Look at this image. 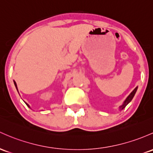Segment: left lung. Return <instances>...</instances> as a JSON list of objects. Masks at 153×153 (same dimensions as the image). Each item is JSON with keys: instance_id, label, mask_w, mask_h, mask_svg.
I'll return each mask as SVG.
<instances>
[{"instance_id": "1", "label": "left lung", "mask_w": 153, "mask_h": 153, "mask_svg": "<svg viewBox=\"0 0 153 153\" xmlns=\"http://www.w3.org/2000/svg\"><path fill=\"white\" fill-rule=\"evenodd\" d=\"M137 87H136V88H134V90L133 91H132L131 93L130 94L128 95V97H127L126 100L125 101H124V102H123V105H122L120 107V110H123V108H125L126 106V105H128V104L129 103V102H130L131 101L132 99H133V97H134V95H135L136 92H137Z\"/></svg>"}]
</instances>
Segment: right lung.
<instances>
[{"label":"right lung","mask_w":153,"mask_h":153,"mask_svg":"<svg viewBox=\"0 0 153 153\" xmlns=\"http://www.w3.org/2000/svg\"><path fill=\"white\" fill-rule=\"evenodd\" d=\"M14 85H15V86H16V90H17V91H18V89H17V85H16V82H15V81H14ZM25 104H26V105H27V107H30V105H28V104H27V103H26V102H25Z\"/></svg>","instance_id":"right-lung-1"}]
</instances>
